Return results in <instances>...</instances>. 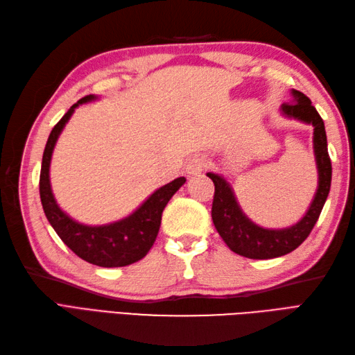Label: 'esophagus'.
<instances>
[{
    "label": "esophagus",
    "instance_id": "obj_1",
    "mask_svg": "<svg viewBox=\"0 0 355 355\" xmlns=\"http://www.w3.org/2000/svg\"><path fill=\"white\" fill-rule=\"evenodd\" d=\"M207 168H209V163H207L206 158L193 157V158H191L189 163H187L186 172H187V175H189V177H198Z\"/></svg>",
    "mask_w": 355,
    "mask_h": 355
}]
</instances>
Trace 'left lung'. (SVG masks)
Segmentation results:
<instances>
[{
  "instance_id": "left-lung-1",
  "label": "left lung",
  "mask_w": 355,
  "mask_h": 355,
  "mask_svg": "<svg viewBox=\"0 0 355 355\" xmlns=\"http://www.w3.org/2000/svg\"><path fill=\"white\" fill-rule=\"evenodd\" d=\"M291 103H282L281 114L286 119L311 125L314 160L318 168V189L305 215L300 220L284 229H266L254 224L248 218L236 200L235 191L230 183L220 173L207 172L215 184L212 205V220L216 232L232 252L250 259H273L293 252L310 235L314 224L318 223L323 205L328 198L331 187V160L328 155V141L323 120L311 105L308 97L291 89Z\"/></svg>"
}]
</instances>
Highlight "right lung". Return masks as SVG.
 Returning a JSON list of instances; mask_svg holds the SVG:
<instances>
[{"label": "right lung", "instance_id": "1", "mask_svg": "<svg viewBox=\"0 0 355 355\" xmlns=\"http://www.w3.org/2000/svg\"><path fill=\"white\" fill-rule=\"evenodd\" d=\"M97 99H99V96L94 94L82 97L80 101L70 107V110L51 130L42 155L40 195L44 214L51 227L64 241V244L71 248L79 258L99 267H125L145 258L150 247L154 245L158 230H160L163 210L168 201L173 197V193L186 183V178L178 177L173 182L158 187L132 214L114 223L88 225L73 220L69 214H65L59 207L51 191V155L59 135L64 131L65 125L69 123L74 110L79 105L94 102Z\"/></svg>", "mask_w": 355, "mask_h": 355}]
</instances>
